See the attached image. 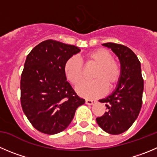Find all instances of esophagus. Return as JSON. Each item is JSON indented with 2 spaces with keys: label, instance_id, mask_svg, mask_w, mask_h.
I'll return each instance as SVG.
<instances>
[{
  "label": "esophagus",
  "instance_id": "1",
  "mask_svg": "<svg viewBox=\"0 0 157 157\" xmlns=\"http://www.w3.org/2000/svg\"><path fill=\"white\" fill-rule=\"evenodd\" d=\"M85 102H86V104H87V105H94V104L96 103V101H95V100H90V99H86Z\"/></svg>",
  "mask_w": 157,
  "mask_h": 157
}]
</instances>
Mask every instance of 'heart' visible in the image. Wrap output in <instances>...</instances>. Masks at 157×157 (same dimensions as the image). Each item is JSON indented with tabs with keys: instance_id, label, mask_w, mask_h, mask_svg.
<instances>
[{
	"instance_id": "obj_1",
	"label": "heart",
	"mask_w": 157,
	"mask_h": 157,
	"mask_svg": "<svg viewBox=\"0 0 157 157\" xmlns=\"http://www.w3.org/2000/svg\"><path fill=\"white\" fill-rule=\"evenodd\" d=\"M87 65H95L97 69L92 74V80L81 83L77 87V92L86 98H97L108 90L115 87L121 74V67L118 61L113 59L108 49L100 48L88 52L83 56ZM64 74L73 85L77 86L83 78V67L80 59L75 56L66 61Z\"/></svg>"
}]
</instances>
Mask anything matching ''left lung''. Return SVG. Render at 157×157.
<instances>
[{"instance_id": "obj_1", "label": "left lung", "mask_w": 157, "mask_h": 157, "mask_svg": "<svg viewBox=\"0 0 157 157\" xmlns=\"http://www.w3.org/2000/svg\"><path fill=\"white\" fill-rule=\"evenodd\" d=\"M102 45L111 48L118 57L121 74L113 93L99 101L106 103L107 111L96 121L106 132L118 135L132 126L141 110L144 88L141 64L136 54L125 45L112 42Z\"/></svg>"}]
</instances>
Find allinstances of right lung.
I'll return each mask as SVG.
<instances>
[{"label":"right lung","mask_w":157,"mask_h":157,"mask_svg":"<svg viewBox=\"0 0 157 157\" xmlns=\"http://www.w3.org/2000/svg\"><path fill=\"white\" fill-rule=\"evenodd\" d=\"M80 49L73 45L48 39L26 57L21 77V105L35 128L54 135L63 131L77 108L85 103L67 81L66 61Z\"/></svg>","instance_id":"obj_1"}]
</instances>
